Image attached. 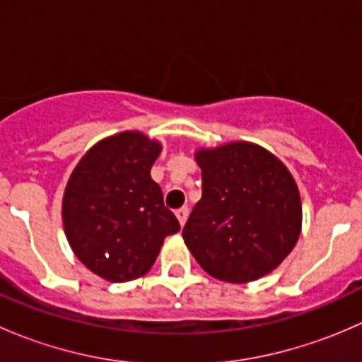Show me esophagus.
<instances>
[{"mask_svg": "<svg viewBox=\"0 0 362 362\" xmlns=\"http://www.w3.org/2000/svg\"><path fill=\"white\" fill-rule=\"evenodd\" d=\"M187 217H189V208L187 206L177 210V218H178V222H180V226H184L185 222H187Z\"/></svg>", "mask_w": 362, "mask_h": 362, "instance_id": "34e87169", "label": "esophagus"}]
</instances>
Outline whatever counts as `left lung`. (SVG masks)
<instances>
[{
	"label": "left lung",
	"instance_id": "left-lung-1",
	"mask_svg": "<svg viewBox=\"0 0 362 362\" xmlns=\"http://www.w3.org/2000/svg\"><path fill=\"white\" fill-rule=\"evenodd\" d=\"M203 196L182 236L208 275L249 284L279 268L301 235L298 184L275 154L252 141L198 148Z\"/></svg>",
	"mask_w": 362,
	"mask_h": 362
}]
</instances>
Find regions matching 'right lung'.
<instances>
[{
	"label": "right lung",
	"mask_w": 362,
	"mask_h": 362,
	"mask_svg": "<svg viewBox=\"0 0 362 362\" xmlns=\"http://www.w3.org/2000/svg\"><path fill=\"white\" fill-rule=\"evenodd\" d=\"M160 152V141L122 131L94 144L69 175L64 235L76 259L108 282L147 275L164 238L180 231L151 177Z\"/></svg>",
	"instance_id": "add662e5"
}]
</instances>
